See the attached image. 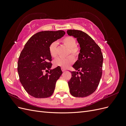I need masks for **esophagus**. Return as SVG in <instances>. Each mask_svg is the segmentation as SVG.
I'll use <instances>...</instances> for the list:
<instances>
[{"label": "esophagus", "mask_w": 126, "mask_h": 126, "mask_svg": "<svg viewBox=\"0 0 126 126\" xmlns=\"http://www.w3.org/2000/svg\"><path fill=\"white\" fill-rule=\"evenodd\" d=\"M62 71H64L66 70V69H64V68H62Z\"/></svg>", "instance_id": "1"}]
</instances>
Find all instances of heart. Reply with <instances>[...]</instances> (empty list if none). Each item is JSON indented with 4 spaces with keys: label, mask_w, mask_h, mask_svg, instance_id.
Wrapping results in <instances>:
<instances>
[{
    "label": "heart",
    "mask_w": 126,
    "mask_h": 126,
    "mask_svg": "<svg viewBox=\"0 0 126 126\" xmlns=\"http://www.w3.org/2000/svg\"><path fill=\"white\" fill-rule=\"evenodd\" d=\"M62 43L69 48L68 55H71L75 58H78L80 53V48L77 45V41L74 37L66 36L61 40ZM49 52L52 58H56L58 56V45L56 42H53L49 47ZM75 59L72 56H69L66 58H58L54 61L55 67H60L67 68L74 63Z\"/></svg>",
    "instance_id": "b5f03b06"
}]
</instances>
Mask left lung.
Wrapping results in <instances>:
<instances>
[{
  "instance_id": "obj_1",
  "label": "left lung",
  "mask_w": 126,
  "mask_h": 126,
  "mask_svg": "<svg viewBox=\"0 0 126 126\" xmlns=\"http://www.w3.org/2000/svg\"><path fill=\"white\" fill-rule=\"evenodd\" d=\"M67 33L77 38L80 47L78 60L72 66L78 71H71L68 81L70 93L76 97L88 96L97 89L102 76L103 55L100 48L80 30H68Z\"/></svg>"
}]
</instances>
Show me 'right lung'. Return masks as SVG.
<instances>
[{"instance_id": "add662e5", "label": "right lung", "mask_w": 126, "mask_h": 126, "mask_svg": "<svg viewBox=\"0 0 126 126\" xmlns=\"http://www.w3.org/2000/svg\"><path fill=\"white\" fill-rule=\"evenodd\" d=\"M64 34L63 30L37 32L30 37L20 52L17 67L19 80L30 96L48 98L54 93L63 72L59 67L48 71L52 66L49 47ZM44 71L48 72L44 74Z\"/></svg>"}]
</instances>
